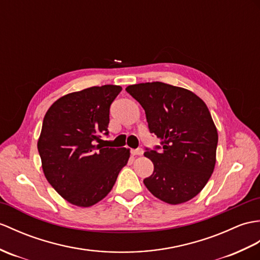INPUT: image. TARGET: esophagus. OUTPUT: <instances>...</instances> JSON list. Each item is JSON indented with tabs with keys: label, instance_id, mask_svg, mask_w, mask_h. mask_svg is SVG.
<instances>
[{
	"label": "esophagus",
	"instance_id": "1",
	"mask_svg": "<svg viewBox=\"0 0 260 260\" xmlns=\"http://www.w3.org/2000/svg\"><path fill=\"white\" fill-rule=\"evenodd\" d=\"M131 153L132 155H142L143 154V149L142 148H136V149H131Z\"/></svg>",
	"mask_w": 260,
	"mask_h": 260
}]
</instances>
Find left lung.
Listing matches in <instances>:
<instances>
[{
  "mask_svg": "<svg viewBox=\"0 0 260 260\" xmlns=\"http://www.w3.org/2000/svg\"><path fill=\"white\" fill-rule=\"evenodd\" d=\"M126 90L144 108L148 129L160 146L146 148L154 172L144 184L160 201L177 205L194 198L212 176L218 134L204 101L183 87L161 82Z\"/></svg>",
  "mask_w": 260,
  "mask_h": 260,
  "instance_id": "obj_1",
  "label": "left lung"
}]
</instances>
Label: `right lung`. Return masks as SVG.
<instances>
[{
	"label": "right lung",
	"instance_id": "add662e5",
	"mask_svg": "<svg viewBox=\"0 0 260 260\" xmlns=\"http://www.w3.org/2000/svg\"><path fill=\"white\" fill-rule=\"evenodd\" d=\"M117 85L85 88L63 96L46 112L38 149L47 182L69 203L89 207L113 188L129 149L101 144L108 135Z\"/></svg>",
	"mask_w": 260,
	"mask_h": 260
}]
</instances>
